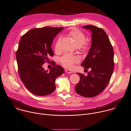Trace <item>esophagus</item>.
<instances>
[{"label":"esophagus","mask_w":131,"mask_h":131,"mask_svg":"<svg viewBox=\"0 0 131 131\" xmlns=\"http://www.w3.org/2000/svg\"><path fill=\"white\" fill-rule=\"evenodd\" d=\"M65 72L67 73H71L72 72L71 70H70L69 69H65Z\"/></svg>","instance_id":"esophagus-1"}]
</instances>
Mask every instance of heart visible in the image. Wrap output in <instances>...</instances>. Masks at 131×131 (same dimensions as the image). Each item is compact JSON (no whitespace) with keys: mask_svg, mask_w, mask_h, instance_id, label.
<instances>
[{"mask_svg":"<svg viewBox=\"0 0 131 131\" xmlns=\"http://www.w3.org/2000/svg\"><path fill=\"white\" fill-rule=\"evenodd\" d=\"M69 36L76 44L77 47H80L81 45L85 47L88 46V43L84 42L85 39V36L84 34L80 30L73 28L68 32ZM60 41L61 39L59 38L55 43L54 49L56 52L60 51ZM80 59L77 56H73L69 54H65L60 59V62L62 65L66 68H71L73 64L79 62Z\"/></svg>","mask_w":131,"mask_h":131,"instance_id":"heart-1","label":"heart"}]
</instances>
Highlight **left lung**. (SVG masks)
I'll use <instances>...</instances> for the list:
<instances>
[{"mask_svg":"<svg viewBox=\"0 0 131 131\" xmlns=\"http://www.w3.org/2000/svg\"><path fill=\"white\" fill-rule=\"evenodd\" d=\"M83 27L92 32V44L81 65L90 71L87 76L77 73L80 80L75 86V91L81 96L93 97L103 91L110 80L114 69V53L104 29L94 25H85Z\"/></svg>","mask_w":131,"mask_h":131,"instance_id":"8db88e82","label":"left lung"}]
</instances>
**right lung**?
Here are the masks:
<instances>
[{
  "mask_svg": "<svg viewBox=\"0 0 131 131\" xmlns=\"http://www.w3.org/2000/svg\"><path fill=\"white\" fill-rule=\"evenodd\" d=\"M62 29L63 27H53L32 28L19 41L16 52L18 74L27 89L36 95L45 96L53 92L56 78L64 72L61 66H55V63L50 71L42 67L53 56V40Z\"/></svg>",
  "mask_w": 131,
  "mask_h": 131,
  "instance_id": "obj_1",
  "label": "right lung"
}]
</instances>
